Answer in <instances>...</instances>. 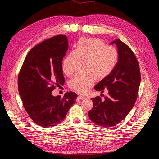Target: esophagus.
<instances>
[{
	"instance_id": "obj_1",
	"label": "esophagus",
	"mask_w": 159,
	"mask_h": 159,
	"mask_svg": "<svg viewBox=\"0 0 159 159\" xmlns=\"http://www.w3.org/2000/svg\"><path fill=\"white\" fill-rule=\"evenodd\" d=\"M85 96H82V95H79L78 96V99H85Z\"/></svg>"
}]
</instances>
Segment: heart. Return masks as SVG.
Wrapping results in <instances>:
<instances>
[{
  "instance_id": "obj_1",
  "label": "heart",
  "mask_w": 159,
  "mask_h": 159,
  "mask_svg": "<svg viewBox=\"0 0 159 159\" xmlns=\"http://www.w3.org/2000/svg\"><path fill=\"white\" fill-rule=\"evenodd\" d=\"M117 49L106 46L99 38L80 39L74 51L66 55L62 62V70L67 76H71L78 61H85V75H76L69 82L71 89L80 93H85L92 87L95 79L101 80L109 76L118 63Z\"/></svg>"
}]
</instances>
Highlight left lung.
I'll return each instance as SVG.
<instances>
[{
    "label": "left lung",
    "mask_w": 159,
    "mask_h": 159,
    "mask_svg": "<svg viewBox=\"0 0 159 159\" xmlns=\"http://www.w3.org/2000/svg\"><path fill=\"white\" fill-rule=\"evenodd\" d=\"M115 43L118 61L111 74L95 87L97 91L107 89L108 95L102 101L100 96L92 98L93 107L88 112L89 119L104 128L115 126L128 115L137 99L141 80L139 64L133 51L120 39Z\"/></svg>",
    "instance_id": "1"
}]
</instances>
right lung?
Instances as JSON below:
<instances>
[{"label":"right lung","mask_w":159,"mask_h":159,"mask_svg":"<svg viewBox=\"0 0 159 159\" xmlns=\"http://www.w3.org/2000/svg\"><path fill=\"white\" fill-rule=\"evenodd\" d=\"M69 47L66 36L60 34L36 45L28 53L18 75V90L23 106L32 120L43 128L62 121L77 97L66 92L63 98L52 95L63 85L62 60Z\"/></svg>","instance_id":"1"}]
</instances>
